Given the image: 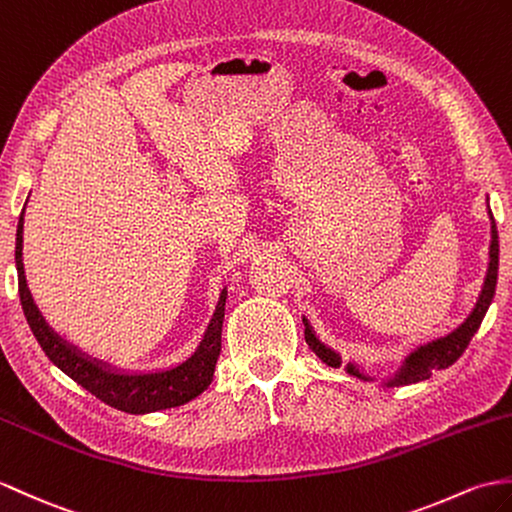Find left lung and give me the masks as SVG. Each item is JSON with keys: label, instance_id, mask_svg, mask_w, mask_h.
Wrapping results in <instances>:
<instances>
[{"label": "left lung", "instance_id": "left-lung-1", "mask_svg": "<svg viewBox=\"0 0 512 512\" xmlns=\"http://www.w3.org/2000/svg\"><path fill=\"white\" fill-rule=\"evenodd\" d=\"M489 216H491V251H489V259L491 261H489V270H486L482 294H480L478 303H475L473 312L467 316L465 323H462L458 329L451 331V334H447L445 338H438V340L427 342V344H423V347H419L414 353H410L408 358H406V364L399 368V373L395 375V379H392V382H388L390 386L392 384L421 382V379L430 377L432 371H438V368L451 366L460 358L462 353H465L467 344L471 342L473 334L480 329L482 318H484L486 310H489V305L493 301L495 285H497V266H499V242H497V229H495V220H493L491 209H489ZM303 323H305V340L312 347V351L318 355V358L323 360L325 364H329V366H340V355L334 353L331 349H327L325 344L314 336V331H312L310 325H307L305 318H303ZM347 371L351 375H355V377L366 379L353 364L347 366Z\"/></svg>", "mask_w": 512, "mask_h": 512}]
</instances>
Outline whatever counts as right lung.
<instances>
[{"label":"right lung","instance_id":"add662e5","mask_svg":"<svg viewBox=\"0 0 512 512\" xmlns=\"http://www.w3.org/2000/svg\"><path fill=\"white\" fill-rule=\"evenodd\" d=\"M23 211L17 224V246H15V261H17V277H19V299L23 314H26L28 325L34 338L41 344L47 358H50L65 375L74 379L93 397L104 401L106 406L117 408L128 414H146L165 408H176L183 403L198 397L202 390H207L216 371V362L222 349V320H224V301H227V290H222L220 301L213 312L207 334L202 338L198 351L172 371L163 373H148V375H120L106 371L104 366L95 364L93 360L80 355L74 347L58 338L54 331L47 327L43 316L39 314L37 305L32 301L28 290L26 275H23Z\"/></svg>","mask_w":512,"mask_h":512}]
</instances>
